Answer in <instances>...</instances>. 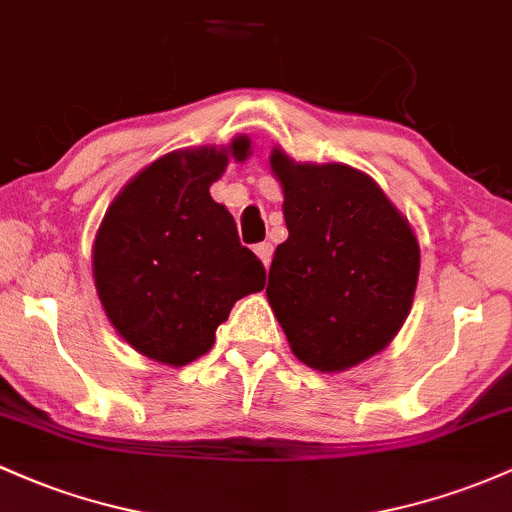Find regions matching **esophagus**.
I'll return each instance as SVG.
<instances>
[{
    "instance_id": "34e87169",
    "label": "esophagus",
    "mask_w": 512,
    "mask_h": 512,
    "mask_svg": "<svg viewBox=\"0 0 512 512\" xmlns=\"http://www.w3.org/2000/svg\"><path fill=\"white\" fill-rule=\"evenodd\" d=\"M255 252H257V257H260V260H262V265H265V267L272 265V255H274L272 243H260V245H255Z\"/></svg>"
}]
</instances>
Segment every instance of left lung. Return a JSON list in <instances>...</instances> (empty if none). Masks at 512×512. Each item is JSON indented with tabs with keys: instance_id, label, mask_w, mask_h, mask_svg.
Wrapping results in <instances>:
<instances>
[{
	"instance_id": "8db88e82",
	"label": "left lung",
	"mask_w": 512,
	"mask_h": 512,
	"mask_svg": "<svg viewBox=\"0 0 512 512\" xmlns=\"http://www.w3.org/2000/svg\"><path fill=\"white\" fill-rule=\"evenodd\" d=\"M289 238L274 252L267 299L291 352L345 372L396 338L411 311L420 245L369 174L340 162H294L274 148Z\"/></svg>"
}]
</instances>
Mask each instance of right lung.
Segmentation results:
<instances>
[{
  "label": "right lung",
  "instance_id": "right-lung-1",
  "mask_svg": "<svg viewBox=\"0 0 512 512\" xmlns=\"http://www.w3.org/2000/svg\"><path fill=\"white\" fill-rule=\"evenodd\" d=\"M250 140L174 150L140 170L106 209L92 250L94 284L116 333L140 355L184 367L213 347L238 299L265 289V267L240 245L209 187Z\"/></svg>",
  "mask_w": 512,
  "mask_h": 512
}]
</instances>
